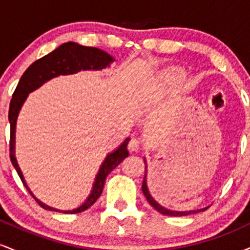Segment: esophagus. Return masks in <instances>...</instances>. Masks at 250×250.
Wrapping results in <instances>:
<instances>
[{
  "mask_svg": "<svg viewBox=\"0 0 250 250\" xmlns=\"http://www.w3.org/2000/svg\"><path fill=\"white\" fill-rule=\"evenodd\" d=\"M140 147H141V145H140V142L137 141L136 139L130 140L128 143V149L130 151H137L140 149Z\"/></svg>",
  "mask_w": 250,
  "mask_h": 250,
  "instance_id": "esophagus-1",
  "label": "esophagus"
}]
</instances>
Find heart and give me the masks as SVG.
Segmentation results:
<instances>
[{"mask_svg":"<svg viewBox=\"0 0 250 250\" xmlns=\"http://www.w3.org/2000/svg\"><path fill=\"white\" fill-rule=\"evenodd\" d=\"M183 77L182 71L179 69H170L166 74L165 77L162 80V85L163 87H170V85H175L177 82H180V80Z\"/></svg>","mask_w":250,"mask_h":250,"instance_id":"1","label":"heart"}]
</instances>
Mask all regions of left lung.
I'll return each instance as SVG.
<instances>
[{
    "instance_id": "left-lung-1",
    "label": "left lung",
    "mask_w": 250,
    "mask_h": 250,
    "mask_svg": "<svg viewBox=\"0 0 250 250\" xmlns=\"http://www.w3.org/2000/svg\"><path fill=\"white\" fill-rule=\"evenodd\" d=\"M145 165H146V160H145ZM146 174H145V179H143V182H142V191L143 194H145L146 199L148 200L149 205L151 206V207H154L156 209L159 213H161L163 215H168V216H187V215H190V214H195V213H199V211H203L206 210L208 207L206 208H202V209H197V210H189V211H175V210H170V209H167L165 207H162L161 205H159V203L156 202V201L154 200V197L151 196L150 193H149L148 190V186H147V165H146Z\"/></svg>"
}]
</instances>
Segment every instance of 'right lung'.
<instances>
[{"label": "right lung", "instance_id": "1", "mask_svg": "<svg viewBox=\"0 0 250 250\" xmlns=\"http://www.w3.org/2000/svg\"><path fill=\"white\" fill-rule=\"evenodd\" d=\"M114 61L115 60H114L113 56H110L108 53L101 49H97V48L84 47V45L77 44L75 42L63 43L48 55L43 56L42 59L37 60L33 64H30L29 68L23 73L15 91H14L13 99H11L9 105V115H8L10 123V161L15 167L24 187L27 188L31 196L35 199L36 202L43 209L51 211H60V213L64 214H77L90 208L96 202V200L101 196L103 187H104L105 177L129 155L127 146L130 139H125L116 150L107 155V157H105L101 167H100L99 173L95 177V182L93 185V189H91V193L89 194L87 200L80 207L73 209V210H61V209H56L44 205L34 196L30 189L28 188L27 183H25L21 169L17 165L15 157V131L17 116H19L21 107L23 105L25 99L28 97V94L36 90L37 88L41 87L43 83L49 81L54 77L76 74L80 70H102L109 67V64Z\"/></svg>", "mask_w": 250, "mask_h": 250}]
</instances>
